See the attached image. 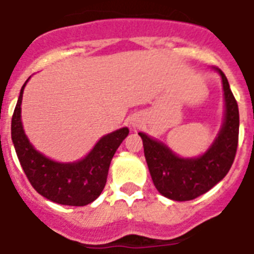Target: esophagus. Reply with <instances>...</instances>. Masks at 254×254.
<instances>
[{
	"instance_id": "1",
	"label": "esophagus",
	"mask_w": 254,
	"mask_h": 254,
	"mask_svg": "<svg viewBox=\"0 0 254 254\" xmlns=\"http://www.w3.org/2000/svg\"><path fill=\"white\" fill-rule=\"evenodd\" d=\"M133 125H134V123H133Z\"/></svg>"
}]
</instances>
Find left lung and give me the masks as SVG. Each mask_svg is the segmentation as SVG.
Listing matches in <instances>:
<instances>
[{
  "label": "left lung",
  "mask_w": 254,
  "mask_h": 254,
  "mask_svg": "<svg viewBox=\"0 0 254 254\" xmlns=\"http://www.w3.org/2000/svg\"><path fill=\"white\" fill-rule=\"evenodd\" d=\"M223 82L226 116L218 137L210 148L198 158H179L162 142L139 133L145 158L155 188L174 201L194 199L228 174L235 160L239 142V107L224 73L218 67Z\"/></svg>",
  "instance_id": "8db88e82"
}]
</instances>
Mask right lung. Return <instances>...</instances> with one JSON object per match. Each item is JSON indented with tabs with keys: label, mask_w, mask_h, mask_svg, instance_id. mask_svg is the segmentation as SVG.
<instances>
[{
	"label": "right lung",
	"mask_w": 254,
	"mask_h": 254,
	"mask_svg": "<svg viewBox=\"0 0 254 254\" xmlns=\"http://www.w3.org/2000/svg\"><path fill=\"white\" fill-rule=\"evenodd\" d=\"M26 83L22 86L11 119V139L27 179L35 190L49 201L69 206L91 203L106 187L111 160L129 129L123 127L100 138L90 154L79 162H53L36 151L24 134L20 104Z\"/></svg>",
	"instance_id": "1"
}]
</instances>
